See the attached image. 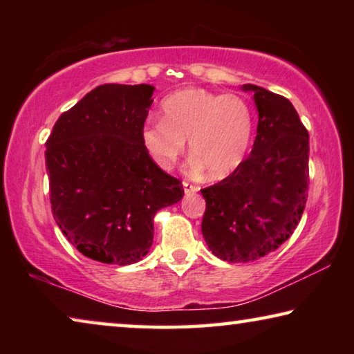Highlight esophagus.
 Returning a JSON list of instances; mask_svg holds the SVG:
<instances>
[{"label": "esophagus", "instance_id": "obj_1", "mask_svg": "<svg viewBox=\"0 0 354 354\" xmlns=\"http://www.w3.org/2000/svg\"><path fill=\"white\" fill-rule=\"evenodd\" d=\"M183 185H184V192H185V195H194V194H196V192L200 190V187L196 184H192V183H189V181H184L183 183Z\"/></svg>", "mask_w": 354, "mask_h": 354}]
</instances>
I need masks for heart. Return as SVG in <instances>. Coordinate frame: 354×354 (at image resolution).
Returning <instances> with one entry per match:
<instances>
[{"label":"heart","instance_id":"obj_1","mask_svg":"<svg viewBox=\"0 0 354 354\" xmlns=\"http://www.w3.org/2000/svg\"><path fill=\"white\" fill-rule=\"evenodd\" d=\"M164 120H149L143 145L162 170H171L189 139L192 167L223 179L243 164L253 139V111L239 95L183 88L162 103Z\"/></svg>","mask_w":354,"mask_h":354}]
</instances>
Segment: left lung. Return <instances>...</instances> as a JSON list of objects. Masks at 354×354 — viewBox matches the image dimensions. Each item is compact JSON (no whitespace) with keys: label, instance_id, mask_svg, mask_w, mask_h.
Masks as SVG:
<instances>
[{"label":"left lung","instance_id":"1","mask_svg":"<svg viewBox=\"0 0 354 354\" xmlns=\"http://www.w3.org/2000/svg\"><path fill=\"white\" fill-rule=\"evenodd\" d=\"M259 112L253 149L232 175L201 189V232L227 262H250L289 239L308 201L309 134L283 95L248 84Z\"/></svg>","mask_w":354,"mask_h":354}]
</instances>
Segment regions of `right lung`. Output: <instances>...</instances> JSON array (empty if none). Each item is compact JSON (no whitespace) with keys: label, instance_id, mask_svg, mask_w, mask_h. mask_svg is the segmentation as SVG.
Here are the masks:
<instances>
[{"label":"right lung","instance_id":"1","mask_svg":"<svg viewBox=\"0 0 354 354\" xmlns=\"http://www.w3.org/2000/svg\"><path fill=\"white\" fill-rule=\"evenodd\" d=\"M153 91L98 86L59 117L45 143L53 217L93 261L139 262L153 243L154 214L184 196L183 183L143 145Z\"/></svg>","mask_w":354,"mask_h":354}]
</instances>
